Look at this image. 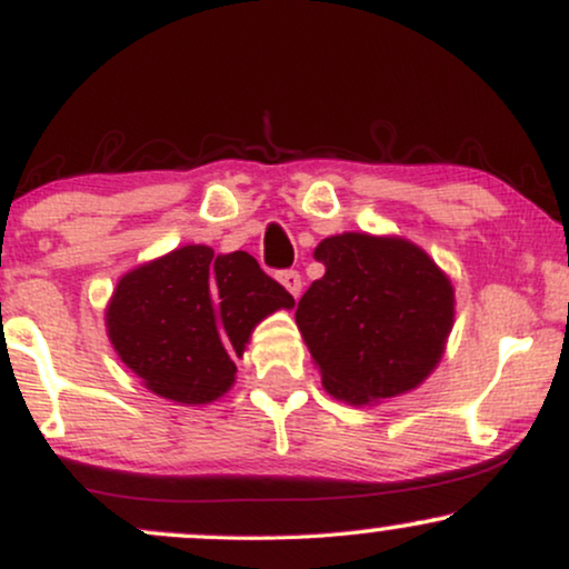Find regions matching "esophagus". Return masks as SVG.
<instances>
[{"mask_svg": "<svg viewBox=\"0 0 569 569\" xmlns=\"http://www.w3.org/2000/svg\"><path fill=\"white\" fill-rule=\"evenodd\" d=\"M278 280L286 286V289H289V291L293 293V297H299V291H302V276H299L297 270H283V272H278Z\"/></svg>", "mask_w": 569, "mask_h": 569, "instance_id": "34e87169", "label": "esophagus"}]
</instances>
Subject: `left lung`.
Listing matches in <instances>:
<instances>
[{
  "label": "left lung",
  "instance_id": "left-lung-1",
  "mask_svg": "<svg viewBox=\"0 0 569 569\" xmlns=\"http://www.w3.org/2000/svg\"><path fill=\"white\" fill-rule=\"evenodd\" d=\"M323 278L297 323L331 396L369 403L417 388L439 363L455 293L426 251L401 238L345 232L316 248Z\"/></svg>",
  "mask_w": 569,
  "mask_h": 569
}]
</instances>
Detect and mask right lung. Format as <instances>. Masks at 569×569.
<instances>
[{"label":"right lung","mask_w":569,"mask_h":569,"mask_svg":"<svg viewBox=\"0 0 569 569\" xmlns=\"http://www.w3.org/2000/svg\"><path fill=\"white\" fill-rule=\"evenodd\" d=\"M293 297L246 251L184 246L128 272L107 310L114 350L149 390L179 403L217 401L251 329Z\"/></svg>","instance_id":"obj_1"}]
</instances>
